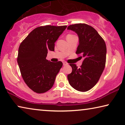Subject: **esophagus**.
<instances>
[{
    "label": "esophagus",
    "mask_w": 125,
    "mask_h": 125,
    "mask_svg": "<svg viewBox=\"0 0 125 125\" xmlns=\"http://www.w3.org/2000/svg\"><path fill=\"white\" fill-rule=\"evenodd\" d=\"M63 66H66V65L68 64V63L66 62H63Z\"/></svg>",
    "instance_id": "1"
}]
</instances>
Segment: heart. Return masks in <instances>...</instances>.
Here are the masks:
<instances>
[{
  "label": "heart",
  "mask_w": 125,
  "mask_h": 125,
  "mask_svg": "<svg viewBox=\"0 0 125 125\" xmlns=\"http://www.w3.org/2000/svg\"><path fill=\"white\" fill-rule=\"evenodd\" d=\"M68 35H71V34H68Z\"/></svg>",
  "instance_id": "1"
}]
</instances>
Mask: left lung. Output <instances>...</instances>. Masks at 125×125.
<instances>
[{
    "instance_id": "obj_1",
    "label": "left lung",
    "mask_w": 125,
    "mask_h": 125,
    "mask_svg": "<svg viewBox=\"0 0 125 125\" xmlns=\"http://www.w3.org/2000/svg\"><path fill=\"white\" fill-rule=\"evenodd\" d=\"M67 29L74 31L79 38L76 53L83 58L80 68L70 64L72 71L67 76L73 88L86 92L96 84L104 70L106 59V45L104 39L90 25L83 23L69 25Z\"/></svg>"
}]
</instances>
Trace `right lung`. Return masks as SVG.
Listing matches in <instances>:
<instances>
[{
    "label": "right lung",
    "mask_w": 125,
    "mask_h": 125,
    "mask_svg": "<svg viewBox=\"0 0 125 125\" xmlns=\"http://www.w3.org/2000/svg\"><path fill=\"white\" fill-rule=\"evenodd\" d=\"M67 25L37 27L19 45L17 62L21 76L29 88L43 94L52 87L63 63L46 59L48 51H54V43Z\"/></svg>",
    "instance_id": "1"
}]
</instances>
